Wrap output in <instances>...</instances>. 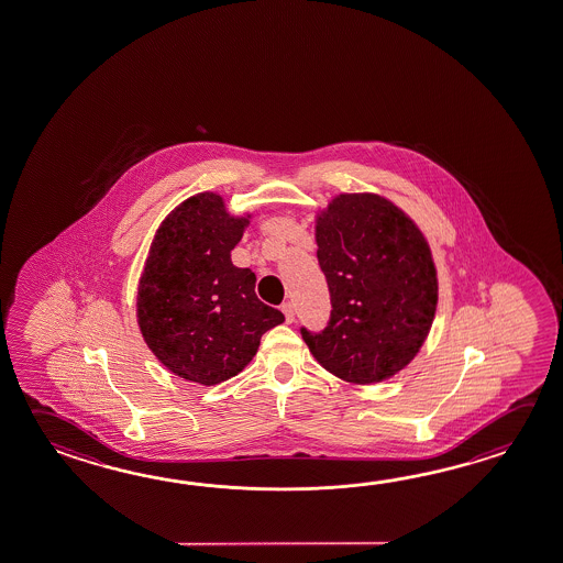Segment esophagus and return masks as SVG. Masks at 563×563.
Masks as SVG:
<instances>
[{
    "instance_id": "34e87169",
    "label": "esophagus",
    "mask_w": 563,
    "mask_h": 563,
    "mask_svg": "<svg viewBox=\"0 0 563 563\" xmlns=\"http://www.w3.org/2000/svg\"><path fill=\"white\" fill-rule=\"evenodd\" d=\"M280 310L285 312V319H287V322H295V305H292V302H285V305L280 307Z\"/></svg>"
}]
</instances>
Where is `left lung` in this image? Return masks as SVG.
Segmentation results:
<instances>
[{
	"label": "left lung",
	"mask_w": 563,
	"mask_h": 563,
	"mask_svg": "<svg viewBox=\"0 0 563 563\" xmlns=\"http://www.w3.org/2000/svg\"><path fill=\"white\" fill-rule=\"evenodd\" d=\"M330 319L300 334L342 380L383 383L402 371L434 320L438 283L416 224L376 195H340L317 224Z\"/></svg>",
	"instance_id": "left-lung-1"
}]
</instances>
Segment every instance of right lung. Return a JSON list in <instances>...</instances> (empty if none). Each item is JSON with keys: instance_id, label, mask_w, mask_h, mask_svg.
I'll return each instance as SVG.
<instances>
[{"instance_id": "add662e5", "label": "right lung", "mask_w": 563, "mask_h": 563, "mask_svg": "<svg viewBox=\"0 0 563 563\" xmlns=\"http://www.w3.org/2000/svg\"><path fill=\"white\" fill-rule=\"evenodd\" d=\"M244 219L201 192L163 221L139 283V327L170 372L192 383H223L255 356L261 336L285 320L258 300L256 276L236 268L231 251Z\"/></svg>"}]
</instances>
